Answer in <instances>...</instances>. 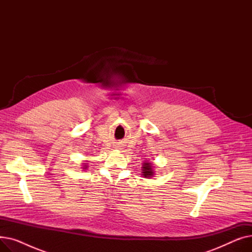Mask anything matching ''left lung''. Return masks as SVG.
<instances>
[{
    "mask_svg": "<svg viewBox=\"0 0 252 252\" xmlns=\"http://www.w3.org/2000/svg\"><path fill=\"white\" fill-rule=\"evenodd\" d=\"M143 176L144 177H152L153 176V170H152V166L149 162H144L143 165Z\"/></svg>",
    "mask_w": 252,
    "mask_h": 252,
    "instance_id": "obj_1",
    "label": "left lung"
}]
</instances>
